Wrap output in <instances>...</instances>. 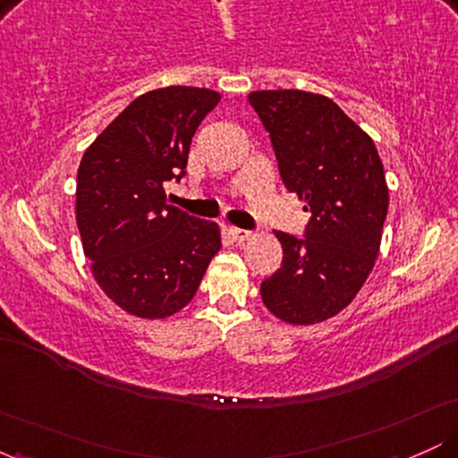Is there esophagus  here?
Masks as SVG:
<instances>
[{
    "label": "esophagus",
    "mask_w": 458,
    "mask_h": 458,
    "mask_svg": "<svg viewBox=\"0 0 458 458\" xmlns=\"http://www.w3.org/2000/svg\"><path fill=\"white\" fill-rule=\"evenodd\" d=\"M228 236L234 241V243H245V241L251 236V233H250V230L233 228V225H230V228H228Z\"/></svg>",
    "instance_id": "obj_1"
}]
</instances>
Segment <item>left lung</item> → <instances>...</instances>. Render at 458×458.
Instances as JSON below:
<instances>
[{"mask_svg":"<svg viewBox=\"0 0 458 458\" xmlns=\"http://www.w3.org/2000/svg\"><path fill=\"white\" fill-rule=\"evenodd\" d=\"M284 185L312 213L306 239L276 233L282 267L262 303L288 325L323 323L349 306L379 256L390 191L375 141L331 98L303 90L251 92Z\"/></svg>","mask_w":458,"mask_h":458,"instance_id":"left-lung-1","label":"left lung"}]
</instances>
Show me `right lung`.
<instances>
[{"instance_id":"obj_1","label":"right lung","mask_w":458,"mask_h":458,"mask_svg":"<svg viewBox=\"0 0 458 458\" xmlns=\"http://www.w3.org/2000/svg\"><path fill=\"white\" fill-rule=\"evenodd\" d=\"M222 94L167 86L135 98L83 152L77 228L101 291L120 310L159 320L181 312L222 247L219 225L165 199L185 174L191 138Z\"/></svg>"}]
</instances>
